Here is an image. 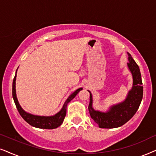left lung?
Instances as JSON below:
<instances>
[{
	"label": "left lung",
	"mask_w": 156,
	"mask_h": 156,
	"mask_svg": "<svg viewBox=\"0 0 156 156\" xmlns=\"http://www.w3.org/2000/svg\"><path fill=\"white\" fill-rule=\"evenodd\" d=\"M127 66L133 77V86L128 91L126 99L117 104L111 105L106 112L96 111L93 107V96L90 91L88 111L90 117L101 128H115L123 126L135 115L143 98V88L140 68L128 53Z\"/></svg>",
	"instance_id": "left-lung-1"
}]
</instances>
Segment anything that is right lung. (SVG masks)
Segmentation results:
<instances>
[{"mask_svg":"<svg viewBox=\"0 0 156 156\" xmlns=\"http://www.w3.org/2000/svg\"><path fill=\"white\" fill-rule=\"evenodd\" d=\"M17 70H16V73H17ZM16 73L13 81V90H12V93H13V98L14 100V102H15L16 108H17L18 111L19 112L20 115H21V117L26 120L27 123L30 124V126L38 128H42V129H54V128L59 127V126L63 123L64 118L66 117V108H67L68 103H69L70 101H71L83 88H80L77 89V90L76 91H74L71 95H70L67 100L65 101V103H64L61 111L58 112V113L56 114H55L54 115L41 116L33 115V114L29 113L28 112L25 111L20 105L19 103H18L17 96H16Z\"/></svg>","mask_w":156,"mask_h":156,"instance_id":"obj_1","label":"right lung"}]
</instances>
